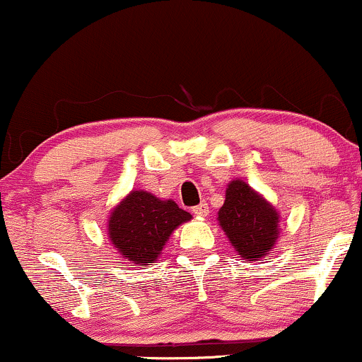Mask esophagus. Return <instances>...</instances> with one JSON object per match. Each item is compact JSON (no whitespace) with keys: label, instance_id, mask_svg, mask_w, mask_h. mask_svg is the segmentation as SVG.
Returning <instances> with one entry per match:
<instances>
[{"label":"esophagus","instance_id":"obj_1","mask_svg":"<svg viewBox=\"0 0 362 362\" xmlns=\"http://www.w3.org/2000/svg\"><path fill=\"white\" fill-rule=\"evenodd\" d=\"M192 213L199 218H206L209 214V206H207V202H201V204L192 207Z\"/></svg>","mask_w":362,"mask_h":362}]
</instances>
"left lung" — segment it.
<instances>
[{
	"mask_svg": "<svg viewBox=\"0 0 362 362\" xmlns=\"http://www.w3.org/2000/svg\"><path fill=\"white\" fill-rule=\"evenodd\" d=\"M218 221L243 260L265 257L279 236V213L243 180L230 182Z\"/></svg>",
	"mask_w": 362,
	"mask_h": 362,
	"instance_id": "8db88e82",
	"label": "left lung"
}]
</instances>
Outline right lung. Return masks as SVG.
<instances>
[{
    "label": "right lung",
    "mask_w": 362,
    "mask_h": 362,
    "mask_svg": "<svg viewBox=\"0 0 362 362\" xmlns=\"http://www.w3.org/2000/svg\"><path fill=\"white\" fill-rule=\"evenodd\" d=\"M189 219L192 216L170 199L161 201L146 190H132L110 213L109 238L122 259L151 265L173 230Z\"/></svg>",
    "instance_id": "add662e5"
}]
</instances>
